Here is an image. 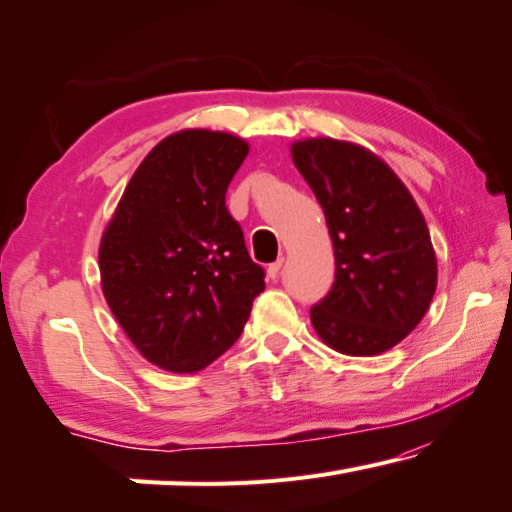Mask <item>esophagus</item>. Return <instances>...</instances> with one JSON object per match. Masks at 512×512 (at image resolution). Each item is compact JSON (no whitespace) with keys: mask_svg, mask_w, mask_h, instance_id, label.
<instances>
[{"mask_svg":"<svg viewBox=\"0 0 512 512\" xmlns=\"http://www.w3.org/2000/svg\"><path fill=\"white\" fill-rule=\"evenodd\" d=\"M280 269H282V259H278V262H273V264H269V269H266V275H269L271 280H278V275H280Z\"/></svg>","mask_w":512,"mask_h":512,"instance_id":"34e87169","label":"esophagus"}]
</instances>
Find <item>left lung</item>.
Returning a JSON list of instances; mask_svg holds the SVG:
<instances>
[{
	"instance_id": "1",
	"label": "left lung",
	"mask_w": 512,
	"mask_h": 512,
	"mask_svg": "<svg viewBox=\"0 0 512 512\" xmlns=\"http://www.w3.org/2000/svg\"><path fill=\"white\" fill-rule=\"evenodd\" d=\"M291 159L323 207L335 248V285L310 310L323 344L380 355L419 326L437 287L426 218L378 154L328 136L291 143Z\"/></svg>"
}]
</instances>
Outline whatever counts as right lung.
<instances>
[{"label": "right lung", "instance_id": "right-lung-1", "mask_svg": "<svg viewBox=\"0 0 512 512\" xmlns=\"http://www.w3.org/2000/svg\"><path fill=\"white\" fill-rule=\"evenodd\" d=\"M250 145L180 129L145 154L100 239V285L129 342L154 367L193 373L237 342L264 271L225 207Z\"/></svg>", "mask_w": 512, "mask_h": 512}]
</instances>
